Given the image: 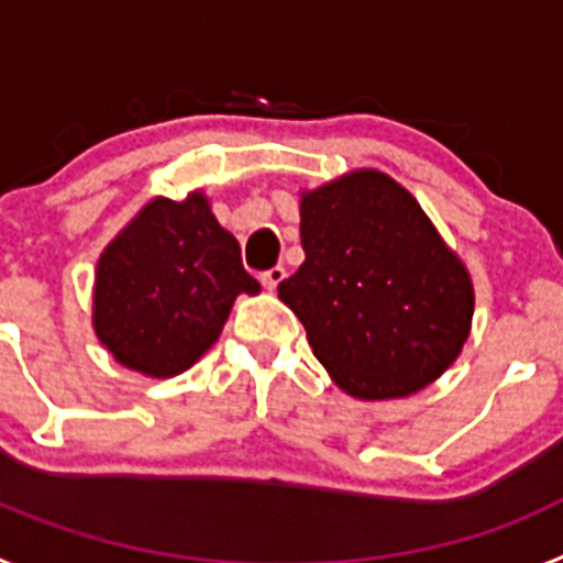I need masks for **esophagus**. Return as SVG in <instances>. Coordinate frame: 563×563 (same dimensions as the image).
<instances>
[{
  "mask_svg": "<svg viewBox=\"0 0 563 563\" xmlns=\"http://www.w3.org/2000/svg\"><path fill=\"white\" fill-rule=\"evenodd\" d=\"M285 276H287L285 267L276 265V267H271V271L262 273V285H265L267 290H276V287L282 285V278H285Z\"/></svg>",
  "mask_w": 563,
  "mask_h": 563,
  "instance_id": "1",
  "label": "esophagus"
}]
</instances>
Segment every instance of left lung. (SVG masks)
Segmentation results:
<instances>
[{"instance_id": "1", "label": "left lung", "mask_w": 563, "mask_h": 563, "mask_svg": "<svg viewBox=\"0 0 563 563\" xmlns=\"http://www.w3.org/2000/svg\"><path fill=\"white\" fill-rule=\"evenodd\" d=\"M301 247L305 265L278 285V298L343 391L406 397L456 361L474 287L391 177L366 168L305 194Z\"/></svg>"}]
</instances>
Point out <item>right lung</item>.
<instances>
[{
  "label": "right lung",
  "instance_id": "add662e5",
  "mask_svg": "<svg viewBox=\"0 0 563 563\" xmlns=\"http://www.w3.org/2000/svg\"><path fill=\"white\" fill-rule=\"evenodd\" d=\"M239 292H258L202 194L154 200L98 262L96 332L129 369L186 372L220 338Z\"/></svg>",
  "mask_w": 563,
  "mask_h": 563
}]
</instances>
